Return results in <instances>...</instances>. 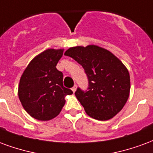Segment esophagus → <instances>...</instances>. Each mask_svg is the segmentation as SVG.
<instances>
[{"label": "esophagus", "mask_w": 153, "mask_h": 153, "mask_svg": "<svg viewBox=\"0 0 153 153\" xmlns=\"http://www.w3.org/2000/svg\"><path fill=\"white\" fill-rule=\"evenodd\" d=\"M76 87H77V86H76V85H74V86L72 88V90L73 91V92H75L76 90Z\"/></svg>", "instance_id": "1"}]
</instances>
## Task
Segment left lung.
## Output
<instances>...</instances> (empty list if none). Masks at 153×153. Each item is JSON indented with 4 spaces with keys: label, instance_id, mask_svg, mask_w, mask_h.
I'll return each instance as SVG.
<instances>
[{
    "label": "left lung",
    "instance_id": "1",
    "mask_svg": "<svg viewBox=\"0 0 153 153\" xmlns=\"http://www.w3.org/2000/svg\"><path fill=\"white\" fill-rule=\"evenodd\" d=\"M84 68L88 78L86 90L77 88L76 97L90 117L109 120L123 108L130 90V74L120 60L105 49L76 46L64 53Z\"/></svg>",
    "mask_w": 153,
    "mask_h": 153
}]
</instances>
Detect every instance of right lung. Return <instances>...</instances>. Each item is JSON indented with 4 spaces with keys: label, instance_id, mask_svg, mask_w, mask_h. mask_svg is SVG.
<instances>
[{
    "label": "right lung",
    "instance_id": "obj_1",
    "mask_svg": "<svg viewBox=\"0 0 153 153\" xmlns=\"http://www.w3.org/2000/svg\"><path fill=\"white\" fill-rule=\"evenodd\" d=\"M63 53V50L45 51L30 62L20 78V102L36 120L49 121L55 117L65 103V95L72 94L63 86V72L56 68Z\"/></svg>",
    "mask_w": 153,
    "mask_h": 153
}]
</instances>
